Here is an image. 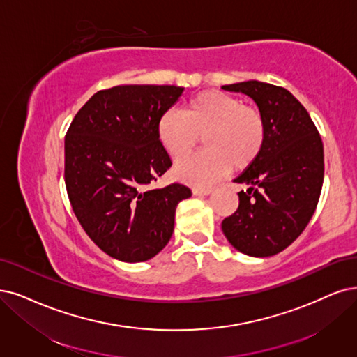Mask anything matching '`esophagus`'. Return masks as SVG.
<instances>
[{
  "label": "esophagus",
  "mask_w": 357,
  "mask_h": 357,
  "mask_svg": "<svg viewBox=\"0 0 357 357\" xmlns=\"http://www.w3.org/2000/svg\"><path fill=\"white\" fill-rule=\"evenodd\" d=\"M213 191V188H192V194L194 195H208L210 192Z\"/></svg>",
  "instance_id": "esophagus-1"
}]
</instances>
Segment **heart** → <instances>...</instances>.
Instances as JSON below:
<instances>
[{
	"label": "heart",
	"instance_id": "b5f03b06",
	"mask_svg": "<svg viewBox=\"0 0 357 357\" xmlns=\"http://www.w3.org/2000/svg\"><path fill=\"white\" fill-rule=\"evenodd\" d=\"M163 149L182 158L203 135L204 150L175 166L179 179L206 185L229 169L243 170L260 155L266 141V121L253 105L227 92L208 89L190 98L183 110H166L157 123Z\"/></svg>",
	"mask_w": 357,
	"mask_h": 357
}]
</instances>
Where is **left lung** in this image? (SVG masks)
I'll use <instances>...</instances> for the list:
<instances>
[{"label":"left lung","instance_id":"1","mask_svg":"<svg viewBox=\"0 0 357 357\" xmlns=\"http://www.w3.org/2000/svg\"><path fill=\"white\" fill-rule=\"evenodd\" d=\"M253 98L266 121L260 155L234 182L244 183L235 213L222 231L238 252L268 257L305 231L324 183V145L301 102L282 86L259 81L223 85Z\"/></svg>","mask_w":357,"mask_h":357}]
</instances>
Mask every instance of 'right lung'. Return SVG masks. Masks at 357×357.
Wrapping results in <instances>:
<instances>
[{"instance_id": "obj_1", "label": "right lung", "mask_w": 357, "mask_h": 357, "mask_svg": "<svg viewBox=\"0 0 357 357\" xmlns=\"http://www.w3.org/2000/svg\"><path fill=\"white\" fill-rule=\"evenodd\" d=\"M175 85H119L98 91L64 139V182L89 238L110 257L137 263L162 252L175 225L182 183L153 188L172 166L157 135L160 116L182 96Z\"/></svg>"}]
</instances>
